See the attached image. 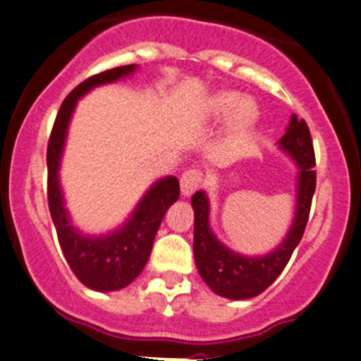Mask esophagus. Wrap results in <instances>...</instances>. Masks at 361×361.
Here are the masks:
<instances>
[{
  "instance_id": "obj_1",
  "label": "esophagus",
  "mask_w": 361,
  "mask_h": 361,
  "mask_svg": "<svg viewBox=\"0 0 361 361\" xmlns=\"http://www.w3.org/2000/svg\"><path fill=\"white\" fill-rule=\"evenodd\" d=\"M202 181H204V174L201 171L197 169H188L185 171L183 174H181V192H183V195H190L194 194L197 188L202 187Z\"/></svg>"
}]
</instances>
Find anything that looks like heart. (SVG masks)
<instances>
[{
  "label": "heart",
  "instance_id": "1",
  "mask_svg": "<svg viewBox=\"0 0 361 361\" xmlns=\"http://www.w3.org/2000/svg\"><path fill=\"white\" fill-rule=\"evenodd\" d=\"M206 113L211 118L228 116V133L232 137H245L260 118V110L251 97H241L238 90H218L206 101Z\"/></svg>",
  "mask_w": 361,
  "mask_h": 361
}]
</instances>
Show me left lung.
Instances as JSON below:
<instances>
[{
	"mask_svg": "<svg viewBox=\"0 0 361 361\" xmlns=\"http://www.w3.org/2000/svg\"><path fill=\"white\" fill-rule=\"evenodd\" d=\"M279 148L295 160L298 167L297 209L285 241L264 257H245L221 245L209 228V202L204 192L192 195L194 207V257L199 274L214 293L225 298H251L267 290L288 264L293 250L304 235L309 220L312 195L316 190V159L311 133L304 120L292 115Z\"/></svg>",
	"mask_w": 361,
	"mask_h": 361,
	"instance_id": "left-lung-1",
	"label": "left lung"
}]
</instances>
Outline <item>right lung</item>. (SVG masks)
<instances>
[{
  "mask_svg": "<svg viewBox=\"0 0 361 361\" xmlns=\"http://www.w3.org/2000/svg\"><path fill=\"white\" fill-rule=\"evenodd\" d=\"M134 69L136 64L106 69L75 87L61 104L47 147V167H49L47 197H49L50 216L56 225L61 250L73 274L83 285L96 292H115L140 276L150 258L155 234L167 207L180 197L178 178L167 176L152 185L129 220L111 234L99 235V238L83 235L69 224L59 185V164L66 141L69 118L75 110L76 101L94 87L115 82L122 76L130 75Z\"/></svg>",
  "mask_w": 361,
  "mask_h": 361,
  "instance_id": "obj_1",
  "label": "right lung"
}]
</instances>
